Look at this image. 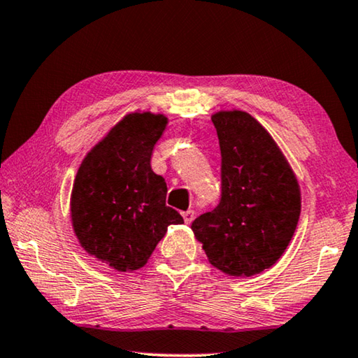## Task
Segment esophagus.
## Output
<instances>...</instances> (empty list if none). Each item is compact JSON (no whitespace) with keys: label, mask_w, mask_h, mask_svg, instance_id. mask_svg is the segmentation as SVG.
<instances>
[{"label":"esophagus","mask_w":358,"mask_h":358,"mask_svg":"<svg viewBox=\"0 0 358 358\" xmlns=\"http://www.w3.org/2000/svg\"><path fill=\"white\" fill-rule=\"evenodd\" d=\"M181 215H183V220H185L186 224H191L192 220H194V216H196V213H194V210H186Z\"/></svg>","instance_id":"obj_1"}]
</instances>
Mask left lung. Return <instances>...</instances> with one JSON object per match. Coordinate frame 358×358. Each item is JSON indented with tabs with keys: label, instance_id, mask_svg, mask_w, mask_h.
<instances>
[{
	"label": "left lung",
	"instance_id": "8db88e82",
	"mask_svg": "<svg viewBox=\"0 0 358 358\" xmlns=\"http://www.w3.org/2000/svg\"><path fill=\"white\" fill-rule=\"evenodd\" d=\"M221 148V202L191 229L216 268L251 276L286 251L300 216V189L271 136L250 113L211 117Z\"/></svg>",
	"mask_w": 358,
	"mask_h": 358
}]
</instances>
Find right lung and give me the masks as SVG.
<instances>
[{"instance_id":"1","label":"right lung","mask_w":358,"mask_h":358,"mask_svg":"<svg viewBox=\"0 0 358 358\" xmlns=\"http://www.w3.org/2000/svg\"><path fill=\"white\" fill-rule=\"evenodd\" d=\"M167 118L128 115L85 157L71 197L72 226L85 251L118 271L147 264L171 224H183L166 205L167 185L150 167Z\"/></svg>"}]
</instances>
